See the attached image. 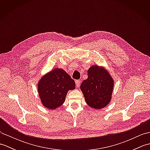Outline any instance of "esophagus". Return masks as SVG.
<instances>
[{"label": "esophagus", "mask_w": 150, "mask_h": 150, "mask_svg": "<svg viewBox=\"0 0 150 150\" xmlns=\"http://www.w3.org/2000/svg\"><path fill=\"white\" fill-rule=\"evenodd\" d=\"M75 83H76V86L79 88L80 86V84H81V81L80 80H76L75 81Z\"/></svg>", "instance_id": "esophagus-1"}]
</instances>
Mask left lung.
<instances>
[{"instance_id":"8db88e82","label":"left lung","mask_w":150,"mask_h":150,"mask_svg":"<svg viewBox=\"0 0 150 150\" xmlns=\"http://www.w3.org/2000/svg\"><path fill=\"white\" fill-rule=\"evenodd\" d=\"M81 89L89 106L101 109L111 99L113 81L106 69L93 66L88 69V79L82 82Z\"/></svg>"}]
</instances>
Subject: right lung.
<instances>
[{
    "mask_svg": "<svg viewBox=\"0 0 150 150\" xmlns=\"http://www.w3.org/2000/svg\"><path fill=\"white\" fill-rule=\"evenodd\" d=\"M74 80L62 69L56 68L43 76L38 84V91L44 107L55 110L64 103L69 90H74Z\"/></svg>",
    "mask_w": 150,
    "mask_h": 150,
    "instance_id": "add662e5",
    "label": "right lung"
}]
</instances>
